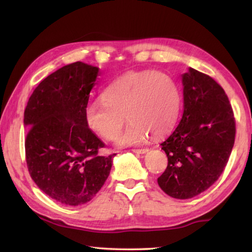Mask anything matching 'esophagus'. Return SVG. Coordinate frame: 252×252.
Wrapping results in <instances>:
<instances>
[{
    "instance_id": "34e87169",
    "label": "esophagus",
    "mask_w": 252,
    "mask_h": 252,
    "mask_svg": "<svg viewBox=\"0 0 252 252\" xmlns=\"http://www.w3.org/2000/svg\"><path fill=\"white\" fill-rule=\"evenodd\" d=\"M133 151L134 153H140V155H143V153H147L148 151H149V149L148 148H143V149H133Z\"/></svg>"
}]
</instances>
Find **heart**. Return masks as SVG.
I'll use <instances>...</instances> for the list:
<instances>
[{"mask_svg": "<svg viewBox=\"0 0 252 252\" xmlns=\"http://www.w3.org/2000/svg\"><path fill=\"white\" fill-rule=\"evenodd\" d=\"M103 101L89 103L84 120L89 129L105 140H116L126 123L131 126L119 139L121 147L138 146L152 134L162 138L176 126L182 97L171 76L159 72L130 71L105 89Z\"/></svg>", "mask_w": 252, "mask_h": 252, "instance_id": "obj_1", "label": "heart"}]
</instances>
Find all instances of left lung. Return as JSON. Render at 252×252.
Instances as JSON below:
<instances>
[{"label": "left lung", "mask_w": 252, "mask_h": 252, "mask_svg": "<svg viewBox=\"0 0 252 252\" xmlns=\"http://www.w3.org/2000/svg\"><path fill=\"white\" fill-rule=\"evenodd\" d=\"M182 84L183 114L161 143L168 167L158 183L170 197L190 199L222 173L234 144L236 120L224 90L211 76L190 67Z\"/></svg>", "instance_id": "8db88e82"}]
</instances>
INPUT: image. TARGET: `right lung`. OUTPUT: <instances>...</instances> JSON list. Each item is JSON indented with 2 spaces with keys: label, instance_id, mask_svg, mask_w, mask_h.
Segmentation results:
<instances>
[{
  "label": "right lung",
  "instance_id": "1",
  "mask_svg": "<svg viewBox=\"0 0 252 252\" xmlns=\"http://www.w3.org/2000/svg\"><path fill=\"white\" fill-rule=\"evenodd\" d=\"M99 67L75 62L42 81L24 111L25 158L30 176L55 201L79 206L104 185L112 157L99 156L104 143L89 129L84 109Z\"/></svg>",
  "mask_w": 252,
  "mask_h": 252
}]
</instances>
